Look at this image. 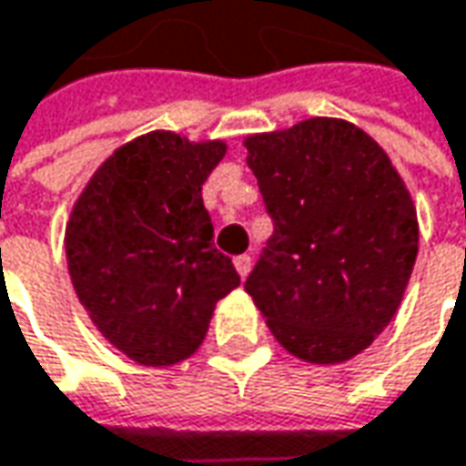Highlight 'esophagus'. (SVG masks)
Here are the masks:
<instances>
[{
	"mask_svg": "<svg viewBox=\"0 0 466 466\" xmlns=\"http://www.w3.org/2000/svg\"><path fill=\"white\" fill-rule=\"evenodd\" d=\"M234 268H237V273L245 279V276L250 273V268H253V258H250V255H237V258H234Z\"/></svg>",
	"mask_w": 466,
	"mask_h": 466,
	"instance_id": "esophagus-1",
	"label": "esophagus"
}]
</instances>
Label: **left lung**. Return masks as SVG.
Here are the masks:
<instances>
[{
    "instance_id": "8db88e82",
    "label": "left lung",
    "mask_w": 466,
    "mask_h": 466,
    "mask_svg": "<svg viewBox=\"0 0 466 466\" xmlns=\"http://www.w3.org/2000/svg\"><path fill=\"white\" fill-rule=\"evenodd\" d=\"M273 234L245 281L276 341L313 365L368 350L415 268L417 211L391 158L347 119L245 137Z\"/></svg>"
}]
</instances>
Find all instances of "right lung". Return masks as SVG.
Returning <instances> with one entry per match:
<instances>
[{"mask_svg": "<svg viewBox=\"0 0 466 466\" xmlns=\"http://www.w3.org/2000/svg\"><path fill=\"white\" fill-rule=\"evenodd\" d=\"M224 153V140L140 135L96 169L72 206L65 250L75 294L101 336L140 365L195 354L216 302L239 287L232 258L213 248L200 195Z\"/></svg>", "mask_w": 466, "mask_h": 466, "instance_id": "1", "label": "right lung"}]
</instances>
